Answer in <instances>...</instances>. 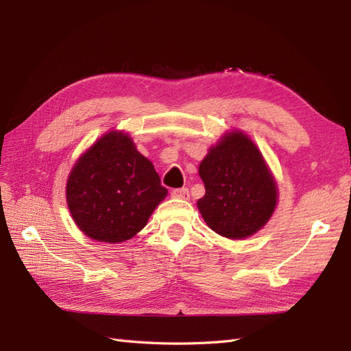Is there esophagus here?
I'll use <instances>...</instances> for the list:
<instances>
[{"mask_svg":"<svg viewBox=\"0 0 351 351\" xmlns=\"http://www.w3.org/2000/svg\"><path fill=\"white\" fill-rule=\"evenodd\" d=\"M171 197L187 200V199H190V191H189V189H185V187L175 189V190H171Z\"/></svg>","mask_w":351,"mask_h":351,"instance_id":"obj_1","label":"esophagus"}]
</instances>
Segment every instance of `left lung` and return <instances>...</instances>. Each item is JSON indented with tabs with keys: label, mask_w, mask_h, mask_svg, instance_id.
Masks as SVG:
<instances>
[{
	"label": "left lung",
	"mask_w": 351,
	"mask_h": 351,
	"mask_svg": "<svg viewBox=\"0 0 351 351\" xmlns=\"http://www.w3.org/2000/svg\"><path fill=\"white\" fill-rule=\"evenodd\" d=\"M205 196L197 208L214 232L241 240L263 228L276 208L278 190L263 155L243 132H230L200 162Z\"/></svg>",
	"instance_id": "8db88e82"
}]
</instances>
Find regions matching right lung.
Segmentation results:
<instances>
[{
    "mask_svg": "<svg viewBox=\"0 0 351 351\" xmlns=\"http://www.w3.org/2000/svg\"><path fill=\"white\" fill-rule=\"evenodd\" d=\"M166 195L152 162L122 132H108L96 141L66 185L77 226L106 243H122L140 232Z\"/></svg>",
    "mask_w": 351,
    "mask_h": 351,
    "instance_id": "obj_1",
    "label": "right lung"
}]
</instances>
